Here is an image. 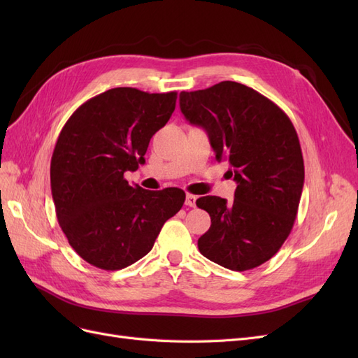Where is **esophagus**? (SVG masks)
Instances as JSON below:
<instances>
[{"mask_svg":"<svg viewBox=\"0 0 358 358\" xmlns=\"http://www.w3.org/2000/svg\"><path fill=\"white\" fill-rule=\"evenodd\" d=\"M196 200H197V197H196V196H192V194H187L185 204H187V206H189V208H194V206H196Z\"/></svg>","mask_w":358,"mask_h":358,"instance_id":"obj_1","label":"esophagus"}]
</instances>
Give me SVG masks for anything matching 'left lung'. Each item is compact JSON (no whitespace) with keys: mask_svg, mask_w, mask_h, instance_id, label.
Returning a JSON list of instances; mask_svg holds the SVG:
<instances>
[{"mask_svg":"<svg viewBox=\"0 0 358 358\" xmlns=\"http://www.w3.org/2000/svg\"><path fill=\"white\" fill-rule=\"evenodd\" d=\"M183 116L206 129L215 158L231 166L234 201L206 196L210 216L199 239L201 255L245 272L272 258L294 225L305 182L296 128L282 109L249 86L224 80L179 95Z\"/></svg>","mask_w":358,"mask_h":358,"instance_id":"obj_1","label":"left lung"}]
</instances>
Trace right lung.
I'll list each match as a JSON object with an SVG mask.
<instances>
[{"instance_id": "1", "label": "right lung", "mask_w": 358, "mask_h": 358, "mask_svg": "<svg viewBox=\"0 0 358 358\" xmlns=\"http://www.w3.org/2000/svg\"><path fill=\"white\" fill-rule=\"evenodd\" d=\"M178 92L113 88L83 103L62 127L50 161L57 218L69 243L103 270L131 266L152 249L185 201L179 188L131 187L150 137L175 112Z\"/></svg>"}]
</instances>
